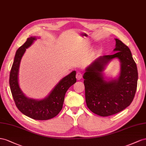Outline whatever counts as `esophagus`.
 Segmentation results:
<instances>
[{"mask_svg":"<svg viewBox=\"0 0 146 146\" xmlns=\"http://www.w3.org/2000/svg\"><path fill=\"white\" fill-rule=\"evenodd\" d=\"M82 77V74L81 72H78L76 74V78L77 79V80H80L81 79Z\"/></svg>","mask_w":146,"mask_h":146,"instance_id":"esophagus-1","label":"esophagus"}]
</instances>
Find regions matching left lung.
Masks as SVG:
<instances>
[{"label":"left lung","instance_id":"1","mask_svg":"<svg viewBox=\"0 0 146 146\" xmlns=\"http://www.w3.org/2000/svg\"><path fill=\"white\" fill-rule=\"evenodd\" d=\"M114 54L100 56L86 67L84 79L87 106L94 113L105 117L125 109L134 98L138 74L129 48L115 38ZM114 58L120 62V72L114 78H106L104 71Z\"/></svg>","mask_w":146,"mask_h":146}]
</instances>
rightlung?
Listing matches in <instances>:
<instances>
[{
    "label": "right lung",
    "instance_id": "1",
    "mask_svg": "<svg viewBox=\"0 0 146 146\" xmlns=\"http://www.w3.org/2000/svg\"><path fill=\"white\" fill-rule=\"evenodd\" d=\"M38 36H31L16 51L10 74L9 84L14 101L23 114L35 120H48L54 117L62 110L65 95L70 86L76 82V71H73L60 80L48 96L38 100L29 98L21 89L18 74L20 62L26 51Z\"/></svg>",
    "mask_w": 146,
    "mask_h": 146
}]
</instances>
